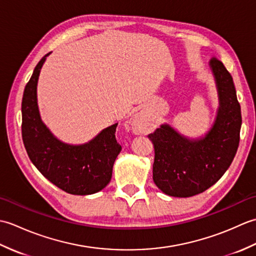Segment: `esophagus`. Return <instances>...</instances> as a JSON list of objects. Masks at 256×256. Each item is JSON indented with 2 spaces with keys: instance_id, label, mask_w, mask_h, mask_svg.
Returning <instances> with one entry per match:
<instances>
[{
  "instance_id": "esophagus-1",
  "label": "esophagus",
  "mask_w": 256,
  "mask_h": 256,
  "mask_svg": "<svg viewBox=\"0 0 256 256\" xmlns=\"http://www.w3.org/2000/svg\"><path fill=\"white\" fill-rule=\"evenodd\" d=\"M132 130L138 133H142L144 130V116L140 113H138L132 120Z\"/></svg>"
}]
</instances>
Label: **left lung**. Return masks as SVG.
<instances>
[{"label": "left lung", "mask_w": 256, "mask_h": 256, "mask_svg": "<svg viewBox=\"0 0 256 256\" xmlns=\"http://www.w3.org/2000/svg\"><path fill=\"white\" fill-rule=\"evenodd\" d=\"M209 67L219 106L208 132L190 138L164 123L148 135L155 148L153 180L172 197H192L214 184L230 167L240 142L241 106L232 76L214 58Z\"/></svg>", "instance_id": "obj_1"}]
</instances>
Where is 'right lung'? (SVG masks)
<instances>
[{"mask_svg": "<svg viewBox=\"0 0 256 256\" xmlns=\"http://www.w3.org/2000/svg\"><path fill=\"white\" fill-rule=\"evenodd\" d=\"M48 52L27 82L22 100V136L27 154L42 175L72 194H92L110 182L113 164L122 148L116 142L118 123L103 128L89 142L64 143L42 122L37 102V84Z\"/></svg>", "mask_w": 256, "mask_h": 256, "instance_id": "add662e5", "label": "right lung"}]
</instances>
